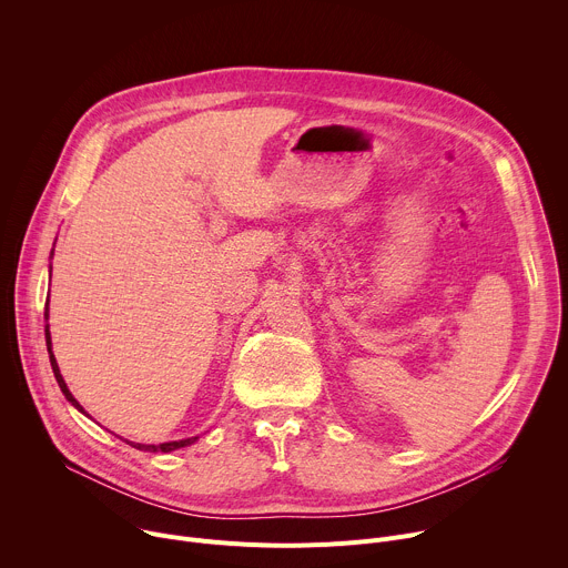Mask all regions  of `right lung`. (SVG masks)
Returning <instances> with one entry per match:
<instances>
[{
	"label": "right lung",
	"instance_id": "right-lung-1",
	"mask_svg": "<svg viewBox=\"0 0 568 568\" xmlns=\"http://www.w3.org/2000/svg\"><path fill=\"white\" fill-rule=\"evenodd\" d=\"M55 245V242H53ZM49 258H53V252H51V256ZM49 278H51V265H49ZM44 318H49V298H47V305H44ZM44 339H47V351H49V362H51V368H53V375H55V382H58V386H60V390L64 393V397L73 404V407L80 412V414H85L88 418H90V414L80 407V402L71 395V390L67 388V382H64V377H62V373H60V368H58V362H55V355H53V351H51V333H49V323L44 326ZM200 436H191V438H182V440H171V443H159V445H145V443H132V440H125L128 445H132L134 449H141V452H175V449H182V447H189V445H193L195 440H197Z\"/></svg>",
	"mask_w": 568,
	"mask_h": 568
}]
</instances>
